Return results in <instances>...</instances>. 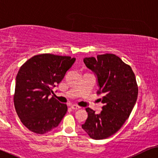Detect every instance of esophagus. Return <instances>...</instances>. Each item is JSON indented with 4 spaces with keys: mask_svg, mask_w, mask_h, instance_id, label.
Wrapping results in <instances>:
<instances>
[{
    "mask_svg": "<svg viewBox=\"0 0 158 158\" xmlns=\"http://www.w3.org/2000/svg\"><path fill=\"white\" fill-rule=\"evenodd\" d=\"M71 108L72 109V110H77V109L80 108V107L77 106V105H72V106H71Z\"/></svg>",
    "mask_w": 158,
    "mask_h": 158,
    "instance_id": "obj_1",
    "label": "esophagus"
}]
</instances>
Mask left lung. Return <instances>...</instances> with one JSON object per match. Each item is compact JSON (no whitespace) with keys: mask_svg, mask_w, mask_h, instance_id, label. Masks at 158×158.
Instances as JSON below:
<instances>
[{"mask_svg":"<svg viewBox=\"0 0 158 158\" xmlns=\"http://www.w3.org/2000/svg\"><path fill=\"white\" fill-rule=\"evenodd\" d=\"M96 77L99 99L103 106L100 113L86 108L88 117L81 128L94 139H103L116 133L129 117L136 102L138 87L129 65L114 54L98 55L83 59Z\"/></svg>","mask_w":158,"mask_h":158,"instance_id":"1","label":"left lung"}]
</instances>
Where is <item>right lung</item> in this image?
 <instances>
[{"label": "right lung", "mask_w": 158, "mask_h": 158, "mask_svg": "<svg viewBox=\"0 0 158 158\" xmlns=\"http://www.w3.org/2000/svg\"><path fill=\"white\" fill-rule=\"evenodd\" d=\"M75 60L45 53L33 56L21 66L16 77L14 106L21 121L30 131L43 134L59 125L67 106L50 95Z\"/></svg>", "instance_id": "1"}]
</instances>
